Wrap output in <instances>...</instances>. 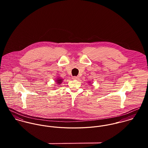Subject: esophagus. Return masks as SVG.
<instances>
[{"instance_id": "obj_1", "label": "esophagus", "mask_w": 148, "mask_h": 148, "mask_svg": "<svg viewBox=\"0 0 148 148\" xmlns=\"http://www.w3.org/2000/svg\"><path fill=\"white\" fill-rule=\"evenodd\" d=\"M79 76H73L72 77V79H73V80H77V79H79Z\"/></svg>"}]
</instances>
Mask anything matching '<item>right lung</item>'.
Segmentation results:
<instances>
[{
	"label": "right lung",
	"mask_w": 148,
	"mask_h": 148,
	"mask_svg": "<svg viewBox=\"0 0 148 148\" xmlns=\"http://www.w3.org/2000/svg\"><path fill=\"white\" fill-rule=\"evenodd\" d=\"M62 81H63V79H60V78H58V79H57L56 80V83H57L56 84H60L62 83Z\"/></svg>",
	"instance_id": "add662e5"
}]
</instances>
